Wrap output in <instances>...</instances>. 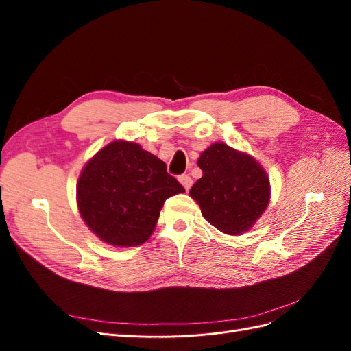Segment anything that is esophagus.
I'll list each match as a JSON object with an SVG mask.
<instances>
[{
    "label": "esophagus",
    "mask_w": 351,
    "mask_h": 351,
    "mask_svg": "<svg viewBox=\"0 0 351 351\" xmlns=\"http://www.w3.org/2000/svg\"><path fill=\"white\" fill-rule=\"evenodd\" d=\"M178 182L182 183V186H183L186 190H189L190 187H192V184H193V180H192V177L187 176V174L180 176V177H178Z\"/></svg>",
    "instance_id": "1"
}]
</instances>
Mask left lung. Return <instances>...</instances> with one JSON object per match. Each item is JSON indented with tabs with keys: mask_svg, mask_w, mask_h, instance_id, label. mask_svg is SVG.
I'll list each match as a JSON object with an SVG mask.
<instances>
[{
	"mask_svg": "<svg viewBox=\"0 0 351 351\" xmlns=\"http://www.w3.org/2000/svg\"><path fill=\"white\" fill-rule=\"evenodd\" d=\"M202 176L190 189L209 224L226 234L253 227L269 204L268 174L253 156L226 143H212L200 154Z\"/></svg>",
	"mask_w": 351,
	"mask_h": 351,
	"instance_id": "1",
	"label": "left lung"
}]
</instances>
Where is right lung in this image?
I'll list each match as a JSON object with an SVG mask.
<instances>
[{
  "instance_id": "add662e5",
  "label": "right lung",
  "mask_w": 351,
  "mask_h": 351,
  "mask_svg": "<svg viewBox=\"0 0 351 351\" xmlns=\"http://www.w3.org/2000/svg\"><path fill=\"white\" fill-rule=\"evenodd\" d=\"M77 206L102 241L119 247L145 243L155 230L164 202L183 193L167 165L139 143L115 141L95 155L77 182Z\"/></svg>"
}]
</instances>
